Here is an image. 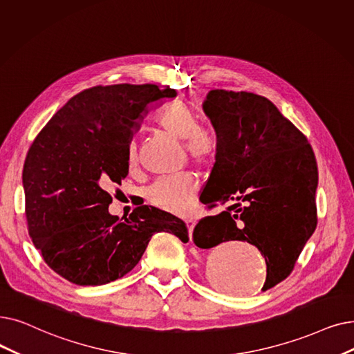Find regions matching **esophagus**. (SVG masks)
Masks as SVG:
<instances>
[{
    "label": "esophagus",
    "mask_w": 354,
    "mask_h": 354,
    "mask_svg": "<svg viewBox=\"0 0 354 354\" xmlns=\"http://www.w3.org/2000/svg\"><path fill=\"white\" fill-rule=\"evenodd\" d=\"M187 227H188V232H189V237L192 239V232H194V227H195V221L194 220H187Z\"/></svg>",
    "instance_id": "1"
}]
</instances>
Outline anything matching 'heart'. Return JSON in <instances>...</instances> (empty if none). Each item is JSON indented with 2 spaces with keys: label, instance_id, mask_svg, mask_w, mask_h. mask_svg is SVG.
<instances>
[{
  "label": "heart",
  "instance_id": "1",
  "mask_svg": "<svg viewBox=\"0 0 354 354\" xmlns=\"http://www.w3.org/2000/svg\"><path fill=\"white\" fill-rule=\"evenodd\" d=\"M159 127L169 136L183 142L188 156L198 163H209L218 150V142L209 130L198 127V120L189 106L175 101L169 104L158 115ZM137 145L130 142L127 147V165H137ZM198 180L192 174L159 178L146 189V199L158 209L169 214H188L195 204Z\"/></svg>",
  "mask_w": 354,
  "mask_h": 354
}]
</instances>
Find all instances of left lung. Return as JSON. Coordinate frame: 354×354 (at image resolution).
Here are the masks:
<instances>
[{"label": "left lung", "mask_w": 354, "mask_h": 354, "mask_svg": "<svg viewBox=\"0 0 354 354\" xmlns=\"http://www.w3.org/2000/svg\"><path fill=\"white\" fill-rule=\"evenodd\" d=\"M203 110L218 150L201 203H232L194 228V243L211 249L248 241L265 256L263 290L282 282L317 227L318 169L306 137L268 98L211 89Z\"/></svg>", "instance_id": "left-lung-1"}]
</instances>
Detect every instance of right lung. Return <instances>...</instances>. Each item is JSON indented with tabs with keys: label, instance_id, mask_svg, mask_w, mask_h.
Instances as JSON below:
<instances>
[{
	"label": "right lung",
	"instance_id": "obj_1",
	"mask_svg": "<svg viewBox=\"0 0 354 354\" xmlns=\"http://www.w3.org/2000/svg\"><path fill=\"white\" fill-rule=\"evenodd\" d=\"M172 88L118 84L72 97L30 147L23 169L28 233L44 262L81 286L113 282L142 259L151 236L187 243L175 215L137 207L124 221L109 212L110 188L129 174L127 147L151 106Z\"/></svg>",
	"mask_w": 354,
	"mask_h": 354
}]
</instances>
